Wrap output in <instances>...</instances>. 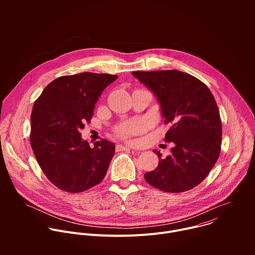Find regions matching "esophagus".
<instances>
[{
	"mask_svg": "<svg viewBox=\"0 0 255 255\" xmlns=\"http://www.w3.org/2000/svg\"><path fill=\"white\" fill-rule=\"evenodd\" d=\"M116 149H117V151H130V150H131V148H130V147H128V146H124V145H121V144L117 145V146H116Z\"/></svg>",
	"mask_w": 255,
	"mask_h": 255,
	"instance_id": "34e87169",
	"label": "esophagus"
}]
</instances>
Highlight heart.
Returning <instances> with one entry per match:
<instances>
[{"instance_id":"heart-1","label":"heart","mask_w":255,"mask_h":255,"mask_svg":"<svg viewBox=\"0 0 255 255\" xmlns=\"http://www.w3.org/2000/svg\"><path fill=\"white\" fill-rule=\"evenodd\" d=\"M145 129H146V122L140 119H135L121 124L117 128V134L121 138L129 139L134 135L142 133Z\"/></svg>"}]
</instances>
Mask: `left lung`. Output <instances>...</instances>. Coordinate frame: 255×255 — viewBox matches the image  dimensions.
<instances>
[{
	"label": "left lung",
	"mask_w": 255,
	"mask_h": 255,
	"mask_svg": "<svg viewBox=\"0 0 255 255\" xmlns=\"http://www.w3.org/2000/svg\"><path fill=\"white\" fill-rule=\"evenodd\" d=\"M159 101L164 124L171 127L165 142H173L171 154L158 155L157 167L144 174L152 187L166 193L194 189L207 177L221 152L222 123L209 88L197 78L175 69L133 71Z\"/></svg>",
	"instance_id": "8db88e82"
}]
</instances>
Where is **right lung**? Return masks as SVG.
<instances>
[{"label":"right lung","instance_id":"right-lung-1","mask_svg":"<svg viewBox=\"0 0 255 255\" xmlns=\"http://www.w3.org/2000/svg\"><path fill=\"white\" fill-rule=\"evenodd\" d=\"M117 76L82 72L55 79L35 101L30 143L43 173L58 189L85 192L104 179L115 144L102 139L91 147L81 130L91 123L95 104Z\"/></svg>","mask_w":255,"mask_h":255}]
</instances>
